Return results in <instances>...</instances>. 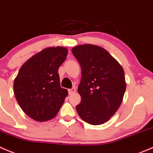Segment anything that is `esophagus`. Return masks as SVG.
I'll list each match as a JSON object with an SVG mask.
<instances>
[{"label": "esophagus", "instance_id": "34e87169", "mask_svg": "<svg viewBox=\"0 0 153 153\" xmlns=\"http://www.w3.org/2000/svg\"><path fill=\"white\" fill-rule=\"evenodd\" d=\"M75 92H76V88H72L71 89L68 90L69 94H74V93H75Z\"/></svg>", "mask_w": 153, "mask_h": 153}]
</instances>
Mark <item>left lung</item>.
<instances>
[{
    "mask_svg": "<svg viewBox=\"0 0 153 153\" xmlns=\"http://www.w3.org/2000/svg\"><path fill=\"white\" fill-rule=\"evenodd\" d=\"M82 68L78 86L81 102L76 105L79 116L92 125L108 122L123 100L126 82L123 68L105 48L92 44L71 49Z\"/></svg>",
    "mask_w": 153,
    "mask_h": 153,
    "instance_id": "8db88e82",
    "label": "left lung"
}]
</instances>
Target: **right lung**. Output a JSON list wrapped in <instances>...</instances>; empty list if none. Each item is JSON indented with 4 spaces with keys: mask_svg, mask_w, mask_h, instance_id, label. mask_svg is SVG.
I'll use <instances>...</instances> for the list:
<instances>
[{
    "mask_svg": "<svg viewBox=\"0 0 153 153\" xmlns=\"http://www.w3.org/2000/svg\"><path fill=\"white\" fill-rule=\"evenodd\" d=\"M65 47H48L29 58L14 81V94L27 116L45 122L56 116L68 93L60 87L58 69L65 60Z\"/></svg>",
    "mask_w": 153,
    "mask_h": 153,
    "instance_id": "1",
    "label": "right lung"
}]
</instances>
